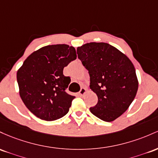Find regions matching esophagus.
Listing matches in <instances>:
<instances>
[{
    "mask_svg": "<svg viewBox=\"0 0 158 158\" xmlns=\"http://www.w3.org/2000/svg\"><path fill=\"white\" fill-rule=\"evenodd\" d=\"M86 93V89L84 87H82L81 89V90H80L79 95H81V96H83V95H84Z\"/></svg>",
    "mask_w": 158,
    "mask_h": 158,
    "instance_id": "34e87169",
    "label": "esophagus"
}]
</instances>
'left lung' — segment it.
Wrapping results in <instances>:
<instances>
[{"mask_svg":"<svg viewBox=\"0 0 158 158\" xmlns=\"http://www.w3.org/2000/svg\"><path fill=\"white\" fill-rule=\"evenodd\" d=\"M82 64L89 71L90 89L98 103L90 112L104 122H113L127 110L138 89L134 65L125 54L105 42L77 47Z\"/></svg>","mask_w":158,"mask_h":158,"instance_id":"obj_1","label":"left lung"}]
</instances>
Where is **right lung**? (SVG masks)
<instances>
[{"instance_id": "right-lung-1", "label": "right lung", "mask_w": 158, "mask_h": 158, "mask_svg": "<svg viewBox=\"0 0 158 158\" xmlns=\"http://www.w3.org/2000/svg\"><path fill=\"white\" fill-rule=\"evenodd\" d=\"M76 58L72 46L47 45L33 51L19 69V95L36 117L54 121L69 112L75 97L65 92L71 80L63 75V69Z\"/></svg>"}]
</instances>
